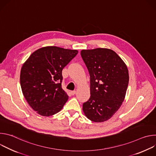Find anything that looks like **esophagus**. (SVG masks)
I'll return each mask as SVG.
<instances>
[{
	"label": "esophagus",
	"instance_id": "obj_1",
	"mask_svg": "<svg viewBox=\"0 0 156 156\" xmlns=\"http://www.w3.org/2000/svg\"><path fill=\"white\" fill-rule=\"evenodd\" d=\"M75 93H76V91H70V94H71L72 96L75 95Z\"/></svg>",
	"mask_w": 156,
	"mask_h": 156
}]
</instances>
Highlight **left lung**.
<instances>
[{
  "label": "left lung",
  "mask_w": 156,
  "mask_h": 156,
  "mask_svg": "<svg viewBox=\"0 0 156 156\" xmlns=\"http://www.w3.org/2000/svg\"><path fill=\"white\" fill-rule=\"evenodd\" d=\"M81 55L90 73L91 84V96L83 104V111L92 122H104L112 117L125 99L128 68L118 54L109 49H83Z\"/></svg>",
  "instance_id": "8db88e82"
}]
</instances>
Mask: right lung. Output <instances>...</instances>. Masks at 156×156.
Wrapping results in <instances>:
<instances>
[{
	"label": "right lung",
	"mask_w": 156,
	"mask_h": 156,
	"mask_svg": "<svg viewBox=\"0 0 156 156\" xmlns=\"http://www.w3.org/2000/svg\"><path fill=\"white\" fill-rule=\"evenodd\" d=\"M78 51L57 46L41 48L22 66L20 84L30 107L41 116L53 115L62 109L69 96L62 87V70Z\"/></svg>",
	"instance_id": "right-lung-1"
}]
</instances>
